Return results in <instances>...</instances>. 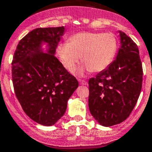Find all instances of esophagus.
Wrapping results in <instances>:
<instances>
[{"instance_id": "1", "label": "esophagus", "mask_w": 152, "mask_h": 152, "mask_svg": "<svg viewBox=\"0 0 152 152\" xmlns=\"http://www.w3.org/2000/svg\"><path fill=\"white\" fill-rule=\"evenodd\" d=\"M78 80H79V83H80V84H81V85H87V82H86L85 80H81V79H78Z\"/></svg>"}]
</instances>
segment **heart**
<instances>
[{
    "mask_svg": "<svg viewBox=\"0 0 152 152\" xmlns=\"http://www.w3.org/2000/svg\"><path fill=\"white\" fill-rule=\"evenodd\" d=\"M117 50V39L112 33L82 32L72 36L68 44L60 45L57 52L63 66L73 70L79 57L83 64L79 69L99 72L108 67Z\"/></svg>",
    "mask_w": 152,
    "mask_h": 152,
    "instance_id": "obj_1",
    "label": "heart"
}]
</instances>
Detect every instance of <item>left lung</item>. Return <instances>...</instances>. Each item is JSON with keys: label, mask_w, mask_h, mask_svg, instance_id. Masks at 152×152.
<instances>
[{"label": "left lung", "mask_w": 152, "mask_h": 152, "mask_svg": "<svg viewBox=\"0 0 152 152\" xmlns=\"http://www.w3.org/2000/svg\"><path fill=\"white\" fill-rule=\"evenodd\" d=\"M121 47L116 58L89 80V108L100 125L113 126L130 115L140 96L142 66L137 44L119 31Z\"/></svg>", "instance_id": "left-lung-1"}]
</instances>
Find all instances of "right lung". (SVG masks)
I'll use <instances>...</instances> for the list:
<instances>
[{"mask_svg":"<svg viewBox=\"0 0 152 152\" xmlns=\"http://www.w3.org/2000/svg\"><path fill=\"white\" fill-rule=\"evenodd\" d=\"M64 27H39L23 37L12 61L15 95L23 110L40 125H53L64 115L67 102L78 86L77 79L54 57ZM42 41L48 53L40 49Z\"/></svg>","mask_w":152,"mask_h":152,"instance_id":"obj_1","label":"right lung"}]
</instances>
